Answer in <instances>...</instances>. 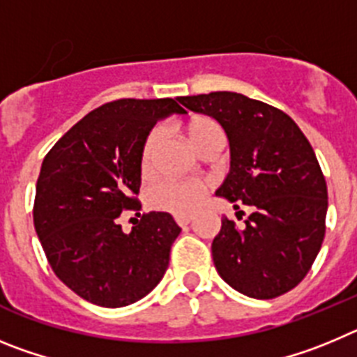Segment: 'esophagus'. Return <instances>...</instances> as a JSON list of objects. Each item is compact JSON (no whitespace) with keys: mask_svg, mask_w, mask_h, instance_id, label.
<instances>
[{"mask_svg":"<svg viewBox=\"0 0 357 357\" xmlns=\"http://www.w3.org/2000/svg\"><path fill=\"white\" fill-rule=\"evenodd\" d=\"M175 220H176V223H178V225L185 227V225H189V223L193 222V216H188V214H176Z\"/></svg>","mask_w":357,"mask_h":357,"instance_id":"esophagus-1","label":"esophagus"}]
</instances>
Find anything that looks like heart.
I'll list each match as a JSON object with an SVG mask.
<instances>
[{
    "instance_id": "obj_1",
    "label": "heart",
    "mask_w": 357,
    "mask_h": 357,
    "mask_svg": "<svg viewBox=\"0 0 357 357\" xmlns=\"http://www.w3.org/2000/svg\"><path fill=\"white\" fill-rule=\"evenodd\" d=\"M184 135L188 137L189 143L198 150L206 141L222 135V130L218 127V123L213 121L211 118L197 116V118H191L184 125ZM157 143H159V132H150V135L144 141L143 153H141V160H143L144 168L150 164ZM204 195H206V185L198 184V182L166 181L160 182L153 189V204L160 207V209L172 211V213L188 214L193 213L200 206L202 200H204Z\"/></svg>"
}]
</instances>
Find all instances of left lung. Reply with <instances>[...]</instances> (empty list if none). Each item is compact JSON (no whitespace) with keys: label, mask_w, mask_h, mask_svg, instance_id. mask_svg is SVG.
<instances>
[{"label":"left lung","mask_w":357,"mask_h":357,"mask_svg":"<svg viewBox=\"0 0 357 357\" xmlns=\"http://www.w3.org/2000/svg\"><path fill=\"white\" fill-rule=\"evenodd\" d=\"M178 102L225 130L230 168L216 197L252 209L243 229L222 218L211 247L218 273L252 298L289 291L309 272L326 234L327 185L313 148L288 114L259 100L218 91Z\"/></svg>","instance_id":"obj_1"}]
</instances>
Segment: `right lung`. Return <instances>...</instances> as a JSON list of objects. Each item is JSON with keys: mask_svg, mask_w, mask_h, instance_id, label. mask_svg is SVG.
I'll use <instances>...</instances> for the list:
<instances>
[{"mask_svg": "<svg viewBox=\"0 0 357 357\" xmlns=\"http://www.w3.org/2000/svg\"><path fill=\"white\" fill-rule=\"evenodd\" d=\"M185 114L175 100L123 98L98 107L44 157L33 225L50 266L91 304L123 307L164 277L181 227L169 213H148L123 232L119 216L137 211L141 153L155 123Z\"/></svg>", "mask_w": 357, "mask_h": 357, "instance_id": "1", "label": "right lung"}]
</instances>
